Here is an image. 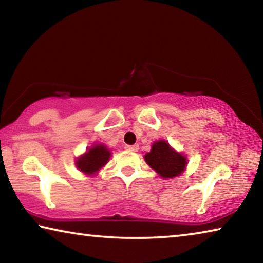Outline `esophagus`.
Wrapping results in <instances>:
<instances>
[{
  "mask_svg": "<svg viewBox=\"0 0 263 263\" xmlns=\"http://www.w3.org/2000/svg\"><path fill=\"white\" fill-rule=\"evenodd\" d=\"M125 149L132 151V152H137V151L139 149V146H138V145H126Z\"/></svg>",
  "mask_w": 263,
  "mask_h": 263,
  "instance_id": "obj_1",
  "label": "esophagus"
}]
</instances>
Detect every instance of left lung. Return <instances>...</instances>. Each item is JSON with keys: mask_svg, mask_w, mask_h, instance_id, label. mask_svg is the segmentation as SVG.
<instances>
[{"mask_svg": "<svg viewBox=\"0 0 263 263\" xmlns=\"http://www.w3.org/2000/svg\"><path fill=\"white\" fill-rule=\"evenodd\" d=\"M145 160L163 179L180 175L186 166L185 157L176 153L168 142L163 140L154 142L151 152L145 155Z\"/></svg>", "mask_w": 263, "mask_h": 263, "instance_id": "1", "label": "left lung"}]
</instances>
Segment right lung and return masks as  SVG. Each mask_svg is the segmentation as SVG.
<instances>
[{
  "instance_id": "1",
  "label": "right lung",
  "mask_w": 263,
  "mask_h": 263,
  "mask_svg": "<svg viewBox=\"0 0 263 263\" xmlns=\"http://www.w3.org/2000/svg\"><path fill=\"white\" fill-rule=\"evenodd\" d=\"M109 158L110 151L106 149L103 145H96L78 159L77 166L80 171L86 174H94L109 161Z\"/></svg>"
}]
</instances>
